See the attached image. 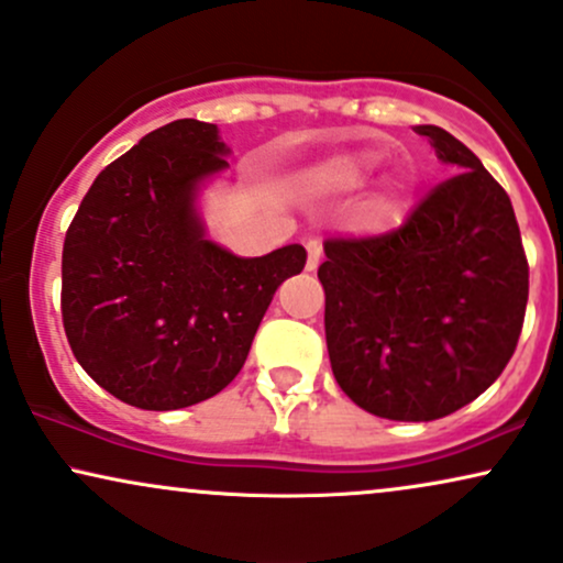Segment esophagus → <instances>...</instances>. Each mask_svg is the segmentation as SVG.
Instances as JSON below:
<instances>
[{
    "mask_svg": "<svg viewBox=\"0 0 563 563\" xmlns=\"http://www.w3.org/2000/svg\"><path fill=\"white\" fill-rule=\"evenodd\" d=\"M321 253H323L321 242L310 240L308 242V271H316L318 268V263H321Z\"/></svg>",
    "mask_w": 563,
    "mask_h": 563,
    "instance_id": "obj_1",
    "label": "esophagus"
}]
</instances>
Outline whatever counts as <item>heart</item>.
Listing matches in <instances>:
<instances>
[{
	"mask_svg": "<svg viewBox=\"0 0 563 563\" xmlns=\"http://www.w3.org/2000/svg\"><path fill=\"white\" fill-rule=\"evenodd\" d=\"M363 169L346 158H334V162L318 164L300 177V187L310 196H336V192L357 190L363 185Z\"/></svg>",
	"mask_w": 563,
	"mask_h": 563,
	"instance_id": "obj_1",
	"label": "heart"
}]
</instances>
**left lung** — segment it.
Here are the masks:
<instances>
[{
    "instance_id": "left-lung-1",
    "label": "left lung",
    "mask_w": 563,
    "mask_h": 563,
    "mask_svg": "<svg viewBox=\"0 0 563 563\" xmlns=\"http://www.w3.org/2000/svg\"><path fill=\"white\" fill-rule=\"evenodd\" d=\"M456 172L376 238H331L318 279L342 391L386 420L446 418L481 397L515 355L530 268L515 208L473 151L418 124Z\"/></svg>"
}]
</instances>
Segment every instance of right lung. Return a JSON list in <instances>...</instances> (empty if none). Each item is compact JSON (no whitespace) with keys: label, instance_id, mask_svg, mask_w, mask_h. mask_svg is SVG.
Returning <instances> with one entry per match:
<instances>
[{"label":"right lung","instance_id":"right-lung-1","mask_svg":"<svg viewBox=\"0 0 563 563\" xmlns=\"http://www.w3.org/2000/svg\"><path fill=\"white\" fill-rule=\"evenodd\" d=\"M217 124L154 130L93 179L62 247V323L82 371L124 405L183 409L245 365L302 245L238 258L206 240L198 190L227 169Z\"/></svg>","mask_w":563,"mask_h":563}]
</instances>
